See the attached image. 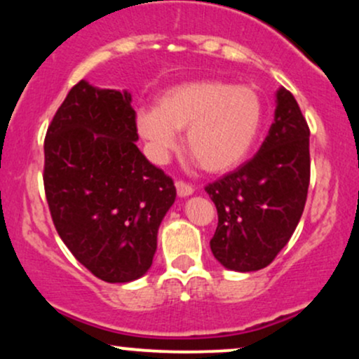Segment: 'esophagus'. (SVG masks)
Returning a JSON list of instances; mask_svg holds the SVG:
<instances>
[{
  "label": "esophagus",
  "mask_w": 359,
  "mask_h": 359,
  "mask_svg": "<svg viewBox=\"0 0 359 359\" xmlns=\"http://www.w3.org/2000/svg\"><path fill=\"white\" fill-rule=\"evenodd\" d=\"M175 187H176V191H178L180 198H187L189 195H193V191H195L193 187H189V184L184 183V181H176Z\"/></svg>",
  "instance_id": "obj_1"
}]
</instances>
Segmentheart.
<instances>
[{"instance_id":"obj_1","label":"heart","mask_w":359,"mask_h":359,"mask_svg":"<svg viewBox=\"0 0 359 359\" xmlns=\"http://www.w3.org/2000/svg\"><path fill=\"white\" fill-rule=\"evenodd\" d=\"M264 121L259 92L225 80H191L136 111V129L156 163H166L184 131L189 154L208 172H226L250 154Z\"/></svg>"}]
</instances>
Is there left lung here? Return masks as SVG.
Instances as JSON below:
<instances>
[{
	"mask_svg": "<svg viewBox=\"0 0 359 359\" xmlns=\"http://www.w3.org/2000/svg\"><path fill=\"white\" fill-rule=\"evenodd\" d=\"M309 172V128L294 95L280 87L259 153L205 188L218 212L210 240L215 259L235 272L267 267L301 220Z\"/></svg>",
	"mask_w": 359,
	"mask_h": 359,
	"instance_id": "obj_1",
	"label": "left lung"
}]
</instances>
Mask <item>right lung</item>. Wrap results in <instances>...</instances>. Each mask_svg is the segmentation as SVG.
<instances>
[{"label":"right lung","mask_w":359,"mask_h":359,"mask_svg":"<svg viewBox=\"0 0 359 359\" xmlns=\"http://www.w3.org/2000/svg\"><path fill=\"white\" fill-rule=\"evenodd\" d=\"M130 92L80 80L45 137L43 183L58 235L100 280L126 284L153 265L172 180L139 151Z\"/></svg>","instance_id":"obj_1"}]
</instances>
